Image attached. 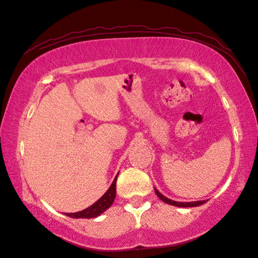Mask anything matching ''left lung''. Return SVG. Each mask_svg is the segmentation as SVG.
<instances>
[{
  "mask_svg": "<svg viewBox=\"0 0 258 258\" xmlns=\"http://www.w3.org/2000/svg\"><path fill=\"white\" fill-rule=\"evenodd\" d=\"M154 189H155V193H156V195L160 197V199L164 202V203H167V204H169V205H173V206H177V207H195V206H200V205H202V204H204V203H206V201H196V202H176V201H172V200H169V199H167L166 196H164V195H162L160 191H158L155 187H154Z\"/></svg>",
  "mask_w": 258,
  "mask_h": 258,
  "instance_id": "obj_1",
  "label": "left lung"
}]
</instances>
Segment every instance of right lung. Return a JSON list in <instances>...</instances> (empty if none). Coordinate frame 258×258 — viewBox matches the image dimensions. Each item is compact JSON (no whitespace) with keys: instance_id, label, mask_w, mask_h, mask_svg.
I'll return each instance as SVG.
<instances>
[{"instance_id":"add662e5","label":"right lung","mask_w":258,"mask_h":258,"mask_svg":"<svg viewBox=\"0 0 258 258\" xmlns=\"http://www.w3.org/2000/svg\"><path fill=\"white\" fill-rule=\"evenodd\" d=\"M117 176H118V173L116 174V176H115L112 185L109 186V188L106 190V193L104 194L97 202H95L94 204L81 212L67 213L65 215L72 218H94V217L100 216L101 214L105 212L108 207H111V205L113 204V202L115 200V195H116Z\"/></svg>"}]
</instances>
